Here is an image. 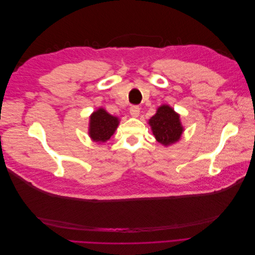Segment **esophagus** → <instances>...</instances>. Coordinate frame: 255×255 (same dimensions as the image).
I'll return each instance as SVG.
<instances>
[{"mask_svg": "<svg viewBox=\"0 0 255 255\" xmlns=\"http://www.w3.org/2000/svg\"><path fill=\"white\" fill-rule=\"evenodd\" d=\"M139 112H140L139 106H137V105H133V106H130V109H129V114L132 115L133 117H137V116L139 115Z\"/></svg>", "mask_w": 255, "mask_h": 255, "instance_id": "1", "label": "esophagus"}]
</instances>
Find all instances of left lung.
Returning <instances> with one entry per match:
<instances>
[{
	"label": "left lung",
	"mask_w": 255,
	"mask_h": 255,
	"mask_svg": "<svg viewBox=\"0 0 255 255\" xmlns=\"http://www.w3.org/2000/svg\"><path fill=\"white\" fill-rule=\"evenodd\" d=\"M149 125L156 140L166 146L179 141L184 130L180 115L166 104L158 107L156 114L149 120Z\"/></svg>",
	"instance_id": "obj_1"
}]
</instances>
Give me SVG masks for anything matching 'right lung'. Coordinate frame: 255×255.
I'll return each instance as SVG.
<instances>
[{
  "instance_id": "1",
  "label": "right lung",
  "mask_w": 255,
  "mask_h": 255,
  "mask_svg": "<svg viewBox=\"0 0 255 255\" xmlns=\"http://www.w3.org/2000/svg\"><path fill=\"white\" fill-rule=\"evenodd\" d=\"M119 126V119L107 113L104 109H99L90 115L88 134L92 141L105 142L110 139Z\"/></svg>"
}]
</instances>
